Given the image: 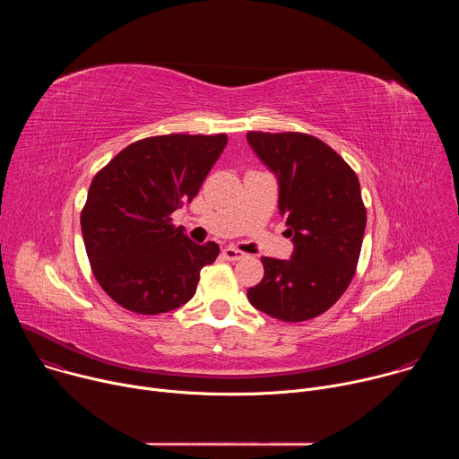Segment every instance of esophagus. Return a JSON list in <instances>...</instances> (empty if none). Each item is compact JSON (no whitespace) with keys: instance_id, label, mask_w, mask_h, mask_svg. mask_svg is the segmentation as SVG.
Wrapping results in <instances>:
<instances>
[{"instance_id":"1","label":"esophagus","mask_w":459,"mask_h":459,"mask_svg":"<svg viewBox=\"0 0 459 459\" xmlns=\"http://www.w3.org/2000/svg\"><path fill=\"white\" fill-rule=\"evenodd\" d=\"M221 255H223L227 261H238V259H241V257L245 255V252H241V250H238V248H234V247H227V248H223Z\"/></svg>"}]
</instances>
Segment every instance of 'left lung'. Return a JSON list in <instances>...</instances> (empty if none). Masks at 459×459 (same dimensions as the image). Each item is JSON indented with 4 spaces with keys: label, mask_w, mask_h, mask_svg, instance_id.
Here are the masks:
<instances>
[{
    "label": "left lung",
    "mask_w": 459,
    "mask_h": 459,
    "mask_svg": "<svg viewBox=\"0 0 459 459\" xmlns=\"http://www.w3.org/2000/svg\"><path fill=\"white\" fill-rule=\"evenodd\" d=\"M247 140L280 181V214L292 236V257H261L265 274L247 290L261 312L299 323L329 310L349 289L361 252L367 209L352 167L303 133H259Z\"/></svg>",
    "instance_id": "8db88e82"
}]
</instances>
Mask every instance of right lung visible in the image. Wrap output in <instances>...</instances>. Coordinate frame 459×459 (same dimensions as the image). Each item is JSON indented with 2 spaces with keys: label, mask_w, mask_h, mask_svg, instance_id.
<instances>
[{
  "label": "right lung",
  "mask_w": 459,
  "mask_h": 459,
  "mask_svg": "<svg viewBox=\"0 0 459 459\" xmlns=\"http://www.w3.org/2000/svg\"><path fill=\"white\" fill-rule=\"evenodd\" d=\"M227 145V134H165L130 143L91 183L82 232L91 269L119 307L156 316L185 305L220 254L172 223Z\"/></svg>",
  "instance_id": "1"
}]
</instances>
